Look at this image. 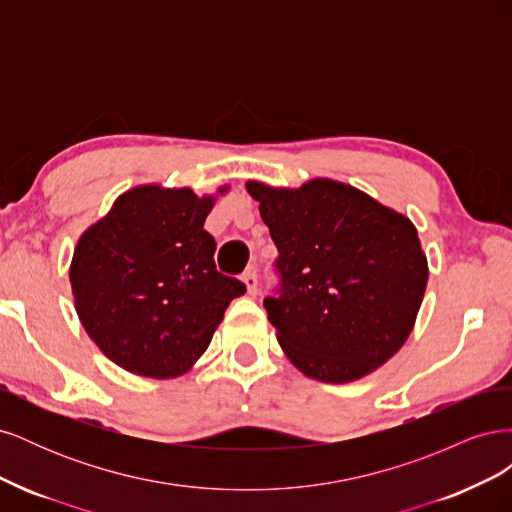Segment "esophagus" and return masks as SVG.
Returning a JSON list of instances; mask_svg holds the SVG:
<instances>
[{
	"label": "esophagus",
	"mask_w": 512,
	"mask_h": 512,
	"mask_svg": "<svg viewBox=\"0 0 512 512\" xmlns=\"http://www.w3.org/2000/svg\"><path fill=\"white\" fill-rule=\"evenodd\" d=\"M243 282H245V286H247V292H250V294H256V292H258V273H256L254 267L243 271Z\"/></svg>",
	"instance_id": "esophagus-1"
}]
</instances>
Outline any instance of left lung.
Wrapping results in <instances>:
<instances>
[{
	"instance_id": "obj_1",
	"label": "left lung",
	"mask_w": 512,
	"mask_h": 512,
	"mask_svg": "<svg viewBox=\"0 0 512 512\" xmlns=\"http://www.w3.org/2000/svg\"><path fill=\"white\" fill-rule=\"evenodd\" d=\"M277 247L269 322L288 359L322 382L363 378L404 346L427 286V260L404 215L346 183L299 190L250 181Z\"/></svg>"
}]
</instances>
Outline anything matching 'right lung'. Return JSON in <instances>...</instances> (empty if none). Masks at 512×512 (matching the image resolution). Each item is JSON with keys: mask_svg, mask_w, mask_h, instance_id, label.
Listing matches in <instances>:
<instances>
[{"mask_svg": "<svg viewBox=\"0 0 512 512\" xmlns=\"http://www.w3.org/2000/svg\"><path fill=\"white\" fill-rule=\"evenodd\" d=\"M213 198L145 185L123 194L74 250L76 312L98 348L147 378H175L211 342L245 284L215 269Z\"/></svg>", "mask_w": 512, "mask_h": 512, "instance_id": "right-lung-1", "label": "right lung"}]
</instances>
